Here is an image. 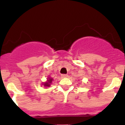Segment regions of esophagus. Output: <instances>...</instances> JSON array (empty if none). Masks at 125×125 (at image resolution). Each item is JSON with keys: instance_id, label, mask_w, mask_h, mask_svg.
<instances>
[{"instance_id": "esophagus-1", "label": "esophagus", "mask_w": 125, "mask_h": 125, "mask_svg": "<svg viewBox=\"0 0 125 125\" xmlns=\"http://www.w3.org/2000/svg\"><path fill=\"white\" fill-rule=\"evenodd\" d=\"M61 76L62 77H67V76H67V74H62Z\"/></svg>"}]
</instances>
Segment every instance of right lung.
Segmentation results:
<instances>
[{"label":"right lung","instance_id":"obj_1","mask_svg":"<svg viewBox=\"0 0 125 125\" xmlns=\"http://www.w3.org/2000/svg\"><path fill=\"white\" fill-rule=\"evenodd\" d=\"M53 81V78H52V77L49 76L48 78H47V81H46L45 82H43L42 85H43L45 87L51 86L52 83Z\"/></svg>","mask_w":125,"mask_h":125}]
</instances>
